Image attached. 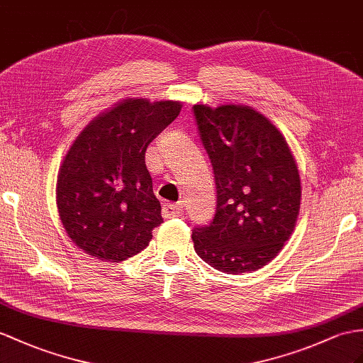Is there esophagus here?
<instances>
[{
	"mask_svg": "<svg viewBox=\"0 0 363 363\" xmlns=\"http://www.w3.org/2000/svg\"><path fill=\"white\" fill-rule=\"evenodd\" d=\"M183 214V205L182 203H164L163 205V217H180Z\"/></svg>",
	"mask_w": 363,
	"mask_h": 363,
	"instance_id": "esophagus-1",
	"label": "esophagus"
}]
</instances>
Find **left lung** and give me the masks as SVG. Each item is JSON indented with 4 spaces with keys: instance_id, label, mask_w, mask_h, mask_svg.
I'll use <instances>...</instances> for the list:
<instances>
[{
    "instance_id": "1",
    "label": "left lung",
    "mask_w": 363,
    "mask_h": 363,
    "mask_svg": "<svg viewBox=\"0 0 363 363\" xmlns=\"http://www.w3.org/2000/svg\"><path fill=\"white\" fill-rule=\"evenodd\" d=\"M212 163L216 216L192 231L194 250L226 274L257 271L293 234L300 211V175L284 134L250 106H194Z\"/></svg>"
}]
</instances>
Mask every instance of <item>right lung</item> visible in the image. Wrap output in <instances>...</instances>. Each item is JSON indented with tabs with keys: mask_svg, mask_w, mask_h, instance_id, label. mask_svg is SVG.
Masks as SVG:
<instances>
[{
	"mask_svg": "<svg viewBox=\"0 0 363 363\" xmlns=\"http://www.w3.org/2000/svg\"><path fill=\"white\" fill-rule=\"evenodd\" d=\"M182 106L125 99L74 140L58 171L57 206L70 240L94 259L118 263L132 257L163 222L145 154Z\"/></svg>",
	"mask_w": 363,
	"mask_h": 363,
	"instance_id": "right-lung-1",
	"label": "right lung"
}]
</instances>
